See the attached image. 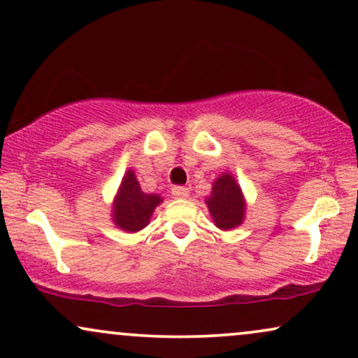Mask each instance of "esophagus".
<instances>
[{"mask_svg":"<svg viewBox=\"0 0 358 358\" xmlns=\"http://www.w3.org/2000/svg\"><path fill=\"white\" fill-rule=\"evenodd\" d=\"M188 194H189V189L187 187H173V188H171V196L176 198V199L188 198Z\"/></svg>","mask_w":358,"mask_h":358,"instance_id":"34e87169","label":"esophagus"}]
</instances>
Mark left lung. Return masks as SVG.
Masks as SVG:
<instances>
[{
	"label": "left lung",
	"mask_w": 358,
	"mask_h": 358,
	"mask_svg": "<svg viewBox=\"0 0 358 358\" xmlns=\"http://www.w3.org/2000/svg\"><path fill=\"white\" fill-rule=\"evenodd\" d=\"M214 224L222 231L241 226L245 217V199L236 178L229 171L219 175L206 199Z\"/></svg>",
	"instance_id": "1"
}]
</instances>
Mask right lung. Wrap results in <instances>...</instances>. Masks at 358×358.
<instances>
[{
    "mask_svg": "<svg viewBox=\"0 0 358 358\" xmlns=\"http://www.w3.org/2000/svg\"><path fill=\"white\" fill-rule=\"evenodd\" d=\"M160 203L159 194L142 192L134 171L127 170L113 203V222L126 232L141 231L149 224L152 213Z\"/></svg>",
    "mask_w": 358,
    "mask_h": 358,
    "instance_id": "obj_1",
    "label": "right lung"
}]
</instances>
